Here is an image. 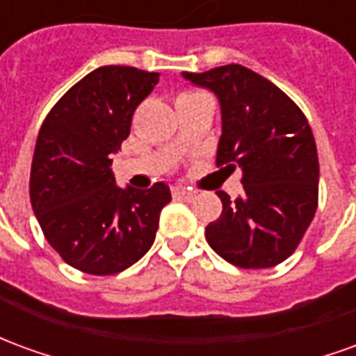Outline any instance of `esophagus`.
I'll list each match as a JSON object with an SVG mask.
<instances>
[{
    "label": "esophagus",
    "instance_id": "obj_1",
    "mask_svg": "<svg viewBox=\"0 0 356 356\" xmlns=\"http://www.w3.org/2000/svg\"><path fill=\"white\" fill-rule=\"evenodd\" d=\"M171 191H173L175 196H181V198H193L194 196V193L191 191V188H186V186H181V185H175Z\"/></svg>",
    "mask_w": 356,
    "mask_h": 356
}]
</instances>
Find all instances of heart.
Segmentation results:
<instances>
[{
    "label": "heart",
    "instance_id": "obj_1",
    "mask_svg": "<svg viewBox=\"0 0 356 356\" xmlns=\"http://www.w3.org/2000/svg\"><path fill=\"white\" fill-rule=\"evenodd\" d=\"M185 95H188V93H185Z\"/></svg>",
    "mask_w": 356,
    "mask_h": 356
}]
</instances>
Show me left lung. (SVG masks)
Masks as SVG:
<instances>
[{
  "label": "left lung",
  "mask_w": 356,
  "mask_h": 356,
  "mask_svg": "<svg viewBox=\"0 0 356 356\" xmlns=\"http://www.w3.org/2000/svg\"><path fill=\"white\" fill-rule=\"evenodd\" d=\"M213 91L221 104L217 165L242 170L244 194L223 191L219 219L206 227L217 255L240 268H268L288 259L318 206V154L305 114L282 89L242 65L183 72Z\"/></svg>",
  "instance_id": "8db88e82"
}]
</instances>
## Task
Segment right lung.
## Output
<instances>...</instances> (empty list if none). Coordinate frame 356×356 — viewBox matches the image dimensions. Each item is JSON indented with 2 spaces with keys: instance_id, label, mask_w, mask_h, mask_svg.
Segmentation results:
<instances>
[{
  "instance_id": "1",
  "label": "right lung",
  "mask_w": 356,
  "mask_h": 356,
  "mask_svg": "<svg viewBox=\"0 0 356 356\" xmlns=\"http://www.w3.org/2000/svg\"><path fill=\"white\" fill-rule=\"evenodd\" d=\"M160 74L101 66L68 89L43 120L30 171V202L51 248L70 267L116 275L147 254L170 186L120 188L110 170L135 108Z\"/></svg>"
}]
</instances>
